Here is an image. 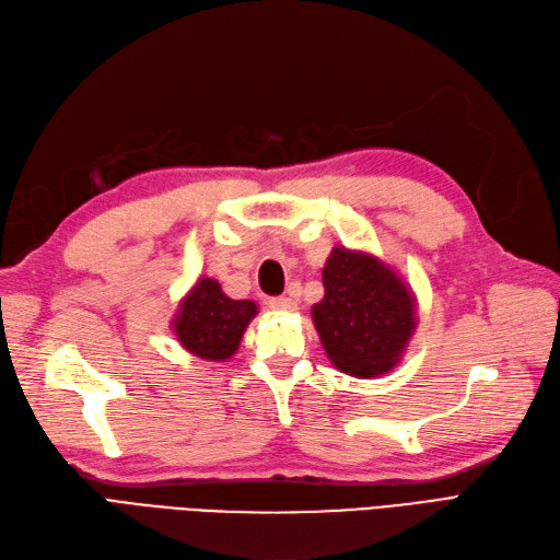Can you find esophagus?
<instances>
[{
	"label": "esophagus",
	"instance_id": "esophagus-1",
	"mask_svg": "<svg viewBox=\"0 0 560 560\" xmlns=\"http://www.w3.org/2000/svg\"><path fill=\"white\" fill-rule=\"evenodd\" d=\"M268 307H273V311H296V301L289 296H276L268 299Z\"/></svg>",
	"mask_w": 560,
	"mask_h": 560
}]
</instances>
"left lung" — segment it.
I'll use <instances>...</instances> for the list:
<instances>
[{
	"mask_svg": "<svg viewBox=\"0 0 560 560\" xmlns=\"http://www.w3.org/2000/svg\"><path fill=\"white\" fill-rule=\"evenodd\" d=\"M322 282L313 322L326 357L352 377L389 373L417 329L410 287L377 257L342 245L331 249Z\"/></svg>",
	"mask_w": 560,
	"mask_h": 560,
	"instance_id": "1",
	"label": "left lung"
}]
</instances>
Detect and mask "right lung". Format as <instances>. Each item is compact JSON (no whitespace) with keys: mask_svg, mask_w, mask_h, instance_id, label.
Listing matches in <instances>:
<instances>
[{"mask_svg":"<svg viewBox=\"0 0 560 560\" xmlns=\"http://www.w3.org/2000/svg\"><path fill=\"white\" fill-rule=\"evenodd\" d=\"M255 315V301L229 299L218 280L199 278L180 301L173 317V334L189 354L206 361H224L236 354Z\"/></svg>","mask_w":560,"mask_h":560,"instance_id":"right-lung-1","label":"right lung"}]
</instances>
